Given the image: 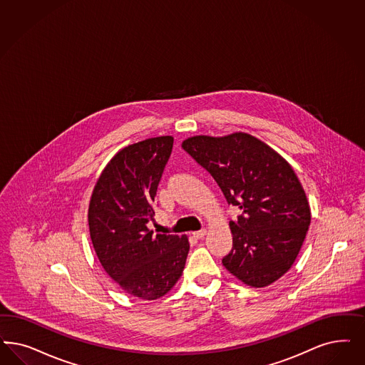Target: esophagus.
<instances>
[{"label": "esophagus", "mask_w": 365, "mask_h": 365, "mask_svg": "<svg viewBox=\"0 0 365 365\" xmlns=\"http://www.w3.org/2000/svg\"><path fill=\"white\" fill-rule=\"evenodd\" d=\"M206 233H207V230H206V229H201V230L192 232V236H194L195 239H202V237H205V236H206Z\"/></svg>", "instance_id": "esophagus-1"}]
</instances>
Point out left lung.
I'll return each instance as SVG.
<instances>
[{
    "instance_id": "obj_1",
    "label": "left lung",
    "mask_w": 365,
    "mask_h": 365,
    "mask_svg": "<svg viewBox=\"0 0 365 365\" xmlns=\"http://www.w3.org/2000/svg\"><path fill=\"white\" fill-rule=\"evenodd\" d=\"M182 148L202 165L229 203L242 210L230 221L233 248L222 265L244 284L262 289L297 260L312 221L310 205L289 162L245 132L183 140Z\"/></svg>"
}]
</instances>
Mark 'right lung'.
Here are the masks:
<instances>
[{"mask_svg":"<svg viewBox=\"0 0 365 365\" xmlns=\"http://www.w3.org/2000/svg\"><path fill=\"white\" fill-rule=\"evenodd\" d=\"M174 138L124 147L105 165L88 202V230L106 274L144 301L164 297L182 277L190 251L186 235L153 236L147 224Z\"/></svg>","mask_w":365,"mask_h":365,"instance_id":"1","label":"right lung"}]
</instances>
